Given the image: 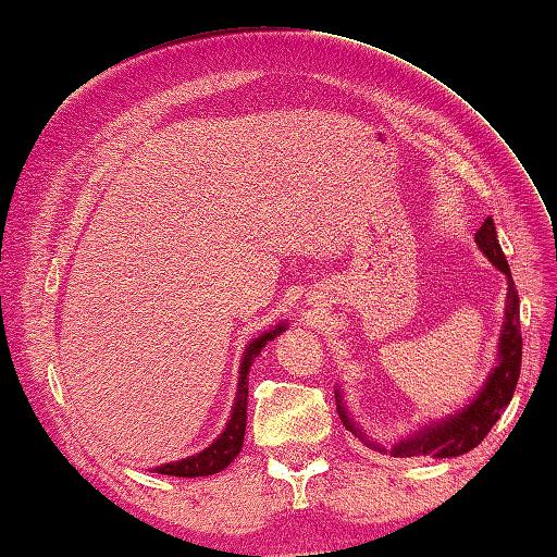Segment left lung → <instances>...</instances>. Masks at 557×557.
<instances>
[{
    "label": "left lung",
    "instance_id": "left-lung-1",
    "mask_svg": "<svg viewBox=\"0 0 557 557\" xmlns=\"http://www.w3.org/2000/svg\"><path fill=\"white\" fill-rule=\"evenodd\" d=\"M476 244L485 252V258L491 260L504 276H507V283H509L507 311H504V325L499 334L497 364L491 372V376H487L485 385L479 391V395L471 399L462 411L442 420H434V423L420 428L418 432L395 442L391 448H387V453H391L393 458H418V455H430V458H455V455H462L471 448H476L485 440V434L491 432V428L499 420V413L509 407V401L513 397L516 383L520 376V358H522L520 299H518L516 283L511 278L509 262L504 258L502 246L497 242L493 218H485L483 225L479 227ZM334 395H336V409H339L344 425L350 432H356L367 446L385 453V446L369 442L367 434H362L360 428H356V423H352L348 411L344 409L339 391H334Z\"/></svg>",
    "mask_w": 557,
    "mask_h": 557
}]
</instances>
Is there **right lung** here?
I'll list each match as a JSON object with an SVG mask.
<instances>
[{
  "label": "right lung",
  "mask_w": 557,
  "mask_h": 557,
  "mask_svg": "<svg viewBox=\"0 0 557 557\" xmlns=\"http://www.w3.org/2000/svg\"><path fill=\"white\" fill-rule=\"evenodd\" d=\"M285 330V323L276 325L274 330H267L260 334L258 339H252L246 346L244 360L239 367V391H237V401L232 407V416L227 420V425L223 434L218 440L197 455H190V458H183L178 462H166L156 467L153 471L166 476H183V479H195V476H211L223 471L234 458H237L242 446H244V434H246V404H248V372L250 364L260 356V350L267 346V342L276 339V334Z\"/></svg>",
  "instance_id": "1"
}]
</instances>
